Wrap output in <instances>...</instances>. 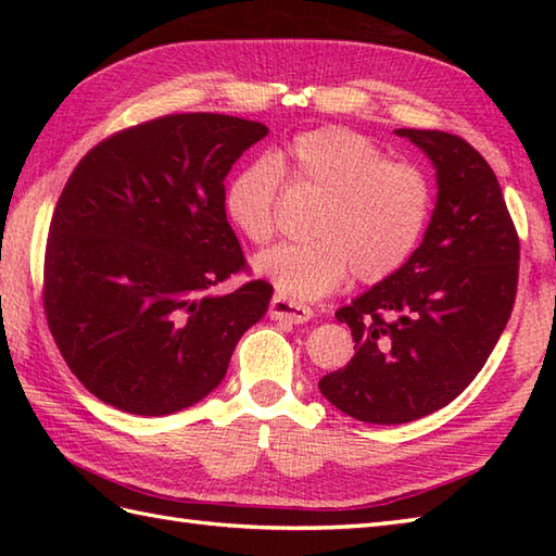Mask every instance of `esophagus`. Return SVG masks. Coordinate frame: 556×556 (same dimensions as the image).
<instances>
[{"mask_svg":"<svg viewBox=\"0 0 556 556\" xmlns=\"http://www.w3.org/2000/svg\"><path fill=\"white\" fill-rule=\"evenodd\" d=\"M269 317L271 320H279V323H293V325H301V323H308L313 317V308L311 305H303L299 301H289L285 296H275L269 301Z\"/></svg>","mask_w":556,"mask_h":556,"instance_id":"obj_1","label":"esophagus"}]
</instances>
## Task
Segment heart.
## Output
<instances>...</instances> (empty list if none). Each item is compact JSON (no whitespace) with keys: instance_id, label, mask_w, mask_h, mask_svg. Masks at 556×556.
<instances>
[{"instance_id":"heart-1","label":"heart","mask_w":556,"mask_h":556,"mask_svg":"<svg viewBox=\"0 0 556 556\" xmlns=\"http://www.w3.org/2000/svg\"><path fill=\"white\" fill-rule=\"evenodd\" d=\"M287 181L317 198L305 224L311 239L279 243L253 260L255 275L279 296L305 301L351 277L375 285L392 277L416 251L432 215L430 176L392 162L361 134L325 126L299 134L275 157H260L233 176L224 212L245 239L275 233V203Z\"/></svg>"}]
</instances>
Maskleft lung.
Here are the masks:
<instances>
[{
    "mask_svg": "<svg viewBox=\"0 0 556 556\" xmlns=\"http://www.w3.org/2000/svg\"><path fill=\"white\" fill-rule=\"evenodd\" d=\"M430 157L437 205L422 243L392 277L337 311L356 353L320 392L346 416L401 425L464 392L511 317L518 233L497 176L464 138L396 128Z\"/></svg>",
    "mask_w": 556,
    "mask_h": 556,
    "instance_id": "1",
    "label": "left lung"
}]
</instances>
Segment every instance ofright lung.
I'll return each instance as SVG.
<instances>
[{"label": "right lung", "instance_id": "obj_1", "mask_svg": "<svg viewBox=\"0 0 556 556\" xmlns=\"http://www.w3.org/2000/svg\"><path fill=\"white\" fill-rule=\"evenodd\" d=\"M267 126L167 114L104 138L68 176L50 222L42 303L80 384L134 416L198 404L227 375L271 287H215L245 257L224 179Z\"/></svg>", "mask_w": 556, "mask_h": 556}]
</instances>
